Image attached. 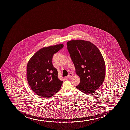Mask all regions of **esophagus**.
Returning <instances> with one entry per match:
<instances>
[{
    "label": "esophagus",
    "mask_w": 130,
    "mask_h": 130,
    "mask_svg": "<svg viewBox=\"0 0 130 130\" xmlns=\"http://www.w3.org/2000/svg\"><path fill=\"white\" fill-rule=\"evenodd\" d=\"M73 76V74H72V73H70L68 75V76H67V77L68 78H70L71 77H72Z\"/></svg>",
    "instance_id": "1"
}]
</instances>
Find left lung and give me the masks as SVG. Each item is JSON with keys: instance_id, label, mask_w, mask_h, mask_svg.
Here are the masks:
<instances>
[{"instance_id": "1", "label": "left lung", "mask_w": 130, "mask_h": 130, "mask_svg": "<svg viewBox=\"0 0 130 130\" xmlns=\"http://www.w3.org/2000/svg\"><path fill=\"white\" fill-rule=\"evenodd\" d=\"M67 46L76 73L80 78L76 88L86 94L93 93L105 78V62L101 52L92 43L83 40L69 41Z\"/></svg>"}]
</instances>
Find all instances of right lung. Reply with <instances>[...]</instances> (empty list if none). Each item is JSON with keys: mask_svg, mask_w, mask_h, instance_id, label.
<instances>
[{"mask_svg": "<svg viewBox=\"0 0 130 130\" xmlns=\"http://www.w3.org/2000/svg\"><path fill=\"white\" fill-rule=\"evenodd\" d=\"M63 44L44 47L31 57L27 66V78L33 92L41 98H50L60 90L63 81L52 62L54 54L63 48Z\"/></svg>", "mask_w": 130, "mask_h": 130, "instance_id": "1", "label": "right lung"}]
</instances>
